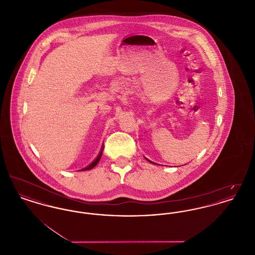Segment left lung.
I'll return each instance as SVG.
<instances>
[{"instance_id":"left-lung-1","label":"left lung","mask_w":255,"mask_h":255,"mask_svg":"<svg viewBox=\"0 0 255 255\" xmlns=\"http://www.w3.org/2000/svg\"><path fill=\"white\" fill-rule=\"evenodd\" d=\"M146 159H147V160H148V161H149V162H152V163H153V164H157V163H155V162H153V161H151V160H149V159H148V158H146Z\"/></svg>"}]
</instances>
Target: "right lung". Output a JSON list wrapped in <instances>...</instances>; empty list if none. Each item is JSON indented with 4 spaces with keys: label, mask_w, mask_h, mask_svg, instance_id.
Listing matches in <instances>:
<instances>
[{
    "label": "right lung",
    "mask_w": 255,
    "mask_h": 255,
    "mask_svg": "<svg viewBox=\"0 0 255 255\" xmlns=\"http://www.w3.org/2000/svg\"><path fill=\"white\" fill-rule=\"evenodd\" d=\"M102 152H103V147H102V149H101V151L99 152V154H98V156H97V158L90 164V165H88L87 167L85 168H83L82 171H87V170L92 169V168H94L96 165H97V163H98V161H99V159L101 158V155H102Z\"/></svg>",
    "instance_id": "right-lung-1"
}]
</instances>
